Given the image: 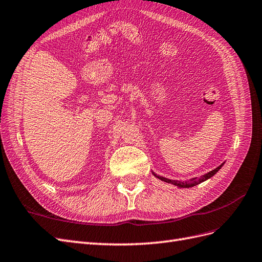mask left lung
Instances as JSON below:
<instances>
[{"instance_id":"obj_1","label":"left lung","mask_w":262,"mask_h":262,"mask_svg":"<svg viewBox=\"0 0 262 262\" xmlns=\"http://www.w3.org/2000/svg\"><path fill=\"white\" fill-rule=\"evenodd\" d=\"M223 165H224V163L221 164V165L219 166V167L214 168L213 170H211V171H209V172H207V173H204V175H202V176L199 177V178H192V179L186 180V181H178V180H172V179L165 178V177H163V176L157 175V173H155V172H153V171H152V173H153V175H154L156 178H158L160 180L165 181V182H168V184H171V185H173V186H177L178 188H190V187L196 186V185L201 184V182L210 179L212 176L215 175V173L222 168V166H223Z\"/></svg>"}]
</instances>
